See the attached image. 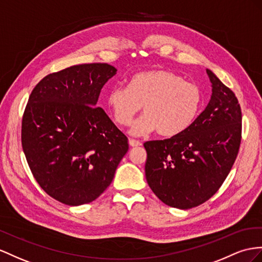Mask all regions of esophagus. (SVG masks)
Masks as SVG:
<instances>
[{"label":"esophagus","instance_id":"1","mask_svg":"<svg viewBox=\"0 0 262 262\" xmlns=\"http://www.w3.org/2000/svg\"><path fill=\"white\" fill-rule=\"evenodd\" d=\"M129 145L132 147H139V146H142V143H140L139 140H136V139H129Z\"/></svg>","mask_w":262,"mask_h":262}]
</instances>
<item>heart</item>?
<instances>
[{"label": "heart", "instance_id": "1", "mask_svg": "<svg viewBox=\"0 0 262 262\" xmlns=\"http://www.w3.org/2000/svg\"><path fill=\"white\" fill-rule=\"evenodd\" d=\"M201 100L197 85L162 69L135 74L127 89L113 87L106 97L114 120L122 127L130 125L142 107L144 115L133 124L132 135L157 129L163 137L177 136L188 129L198 116Z\"/></svg>", "mask_w": 262, "mask_h": 262}]
</instances>
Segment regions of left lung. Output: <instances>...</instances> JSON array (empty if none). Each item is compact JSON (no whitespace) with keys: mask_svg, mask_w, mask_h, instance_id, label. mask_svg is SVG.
Here are the masks:
<instances>
[{"mask_svg":"<svg viewBox=\"0 0 262 262\" xmlns=\"http://www.w3.org/2000/svg\"><path fill=\"white\" fill-rule=\"evenodd\" d=\"M212 94L184 133L144 144L146 179L164 204L189 209L218 191L238 155L241 110L233 92L207 70Z\"/></svg>","mask_w":262,"mask_h":262,"instance_id":"1","label":"left lung"}]
</instances>
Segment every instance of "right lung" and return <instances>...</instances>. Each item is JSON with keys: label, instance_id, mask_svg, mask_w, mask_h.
Returning a JSON list of instances; mask_svg holds the SVG:
<instances>
[{"label": "right lung", "instance_id": "1", "mask_svg": "<svg viewBox=\"0 0 262 262\" xmlns=\"http://www.w3.org/2000/svg\"><path fill=\"white\" fill-rule=\"evenodd\" d=\"M117 70L106 63L50 74L32 91L22 147L41 188L69 206L89 204L112 183L128 139L100 107V91Z\"/></svg>", "mask_w": 262, "mask_h": 262}]
</instances>
